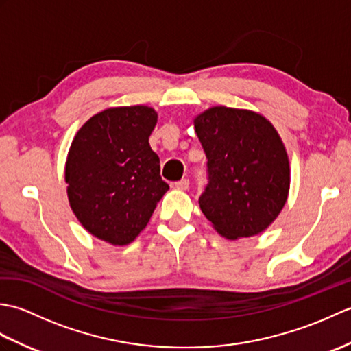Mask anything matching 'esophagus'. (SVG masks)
<instances>
[{"instance_id": "obj_1", "label": "esophagus", "mask_w": 351, "mask_h": 351, "mask_svg": "<svg viewBox=\"0 0 351 351\" xmlns=\"http://www.w3.org/2000/svg\"><path fill=\"white\" fill-rule=\"evenodd\" d=\"M190 187V181L187 180V178H182L181 181L175 182V189L176 190H187Z\"/></svg>"}]
</instances>
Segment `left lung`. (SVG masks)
<instances>
[{
    "mask_svg": "<svg viewBox=\"0 0 351 351\" xmlns=\"http://www.w3.org/2000/svg\"><path fill=\"white\" fill-rule=\"evenodd\" d=\"M195 128L208 160L200 210L228 240L261 234L289 191V161L278 131L255 111L223 106L200 113Z\"/></svg>",
    "mask_w": 351,
    "mask_h": 351,
    "instance_id": "1",
    "label": "left lung"
}]
</instances>
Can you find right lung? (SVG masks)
Instances as JSON below:
<instances>
[{"label":"right lung","instance_id":"right-lung-1","mask_svg":"<svg viewBox=\"0 0 351 351\" xmlns=\"http://www.w3.org/2000/svg\"><path fill=\"white\" fill-rule=\"evenodd\" d=\"M156 119L146 106L107 108L72 140L64 167L69 204L84 229L102 241L132 243L169 190L149 146Z\"/></svg>","mask_w":351,"mask_h":351}]
</instances>
